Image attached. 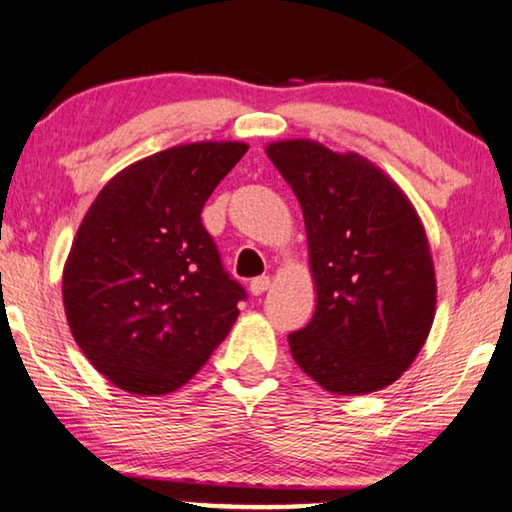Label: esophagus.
Instances as JSON below:
<instances>
[{
	"mask_svg": "<svg viewBox=\"0 0 512 512\" xmlns=\"http://www.w3.org/2000/svg\"><path fill=\"white\" fill-rule=\"evenodd\" d=\"M270 288V277H256L254 281L249 283V290H251V295H263L265 290Z\"/></svg>",
	"mask_w": 512,
	"mask_h": 512,
	"instance_id": "obj_1",
	"label": "esophagus"
}]
</instances>
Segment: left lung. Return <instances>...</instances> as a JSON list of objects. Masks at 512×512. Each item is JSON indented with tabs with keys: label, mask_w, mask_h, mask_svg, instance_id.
<instances>
[{
	"label": "left lung",
	"mask_w": 512,
	"mask_h": 512,
	"mask_svg": "<svg viewBox=\"0 0 512 512\" xmlns=\"http://www.w3.org/2000/svg\"><path fill=\"white\" fill-rule=\"evenodd\" d=\"M265 153L302 206L316 283V313L288 334L293 359L338 396L389 387L435 320V265L419 215L359 153L311 139L274 141Z\"/></svg>",
	"instance_id": "1"
}]
</instances>
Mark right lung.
Segmentation results:
<instances>
[{
    "instance_id": "right-lung-1",
    "label": "right lung",
    "mask_w": 512,
    "mask_h": 512,
    "mask_svg": "<svg viewBox=\"0 0 512 512\" xmlns=\"http://www.w3.org/2000/svg\"><path fill=\"white\" fill-rule=\"evenodd\" d=\"M196 141L119 171L91 203L64 265V309L96 371L164 396L201 371L247 293L224 270L201 210L247 153Z\"/></svg>"
}]
</instances>
